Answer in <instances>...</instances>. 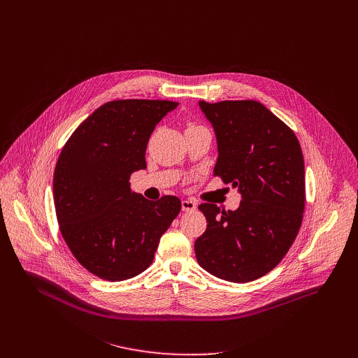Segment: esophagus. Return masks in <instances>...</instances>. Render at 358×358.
I'll return each mask as SVG.
<instances>
[{"label": "esophagus", "mask_w": 358, "mask_h": 358, "mask_svg": "<svg viewBox=\"0 0 358 358\" xmlns=\"http://www.w3.org/2000/svg\"><path fill=\"white\" fill-rule=\"evenodd\" d=\"M194 209H197V203H196L194 200H190V199L182 200V210H185V212H192V210H194Z\"/></svg>", "instance_id": "obj_1"}]
</instances>
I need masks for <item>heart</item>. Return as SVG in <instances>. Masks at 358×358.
Listing matches in <instances>:
<instances>
[{
	"mask_svg": "<svg viewBox=\"0 0 358 358\" xmlns=\"http://www.w3.org/2000/svg\"><path fill=\"white\" fill-rule=\"evenodd\" d=\"M192 127H196V125H192Z\"/></svg>",
	"mask_w": 358,
	"mask_h": 358,
	"instance_id": "heart-1",
	"label": "heart"
}]
</instances>
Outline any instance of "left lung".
Listing matches in <instances>:
<instances>
[{"label":"left lung","instance_id":"left-lung-1","mask_svg":"<svg viewBox=\"0 0 358 358\" xmlns=\"http://www.w3.org/2000/svg\"><path fill=\"white\" fill-rule=\"evenodd\" d=\"M199 106L212 124L213 175L241 194L236 210L204 203L206 230L196 240L199 264L212 275L250 282L288 252L305 210V162L294 131L256 101Z\"/></svg>","mask_w":358,"mask_h":358}]
</instances>
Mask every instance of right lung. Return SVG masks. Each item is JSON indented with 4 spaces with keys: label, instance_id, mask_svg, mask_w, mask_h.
I'll return each mask as SVG.
<instances>
[{
    "label": "right lung",
    "instance_id": "1",
    "mask_svg": "<svg viewBox=\"0 0 358 358\" xmlns=\"http://www.w3.org/2000/svg\"><path fill=\"white\" fill-rule=\"evenodd\" d=\"M178 103L125 99L104 103L73 132L53 173L60 233L92 274L122 281L153 262L161 236L180 212V200L150 201L131 192L129 178L146 169L155 125Z\"/></svg>",
    "mask_w": 358,
    "mask_h": 358
}]
</instances>
